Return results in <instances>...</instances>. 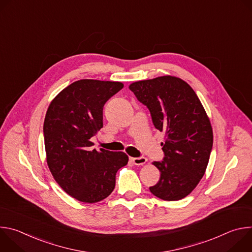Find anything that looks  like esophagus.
<instances>
[{
	"label": "esophagus",
	"instance_id": "obj_1",
	"mask_svg": "<svg viewBox=\"0 0 252 252\" xmlns=\"http://www.w3.org/2000/svg\"><path fill=\"white\" fill-rule=\"evenodd\" d=\"M130 160L135 164V165H141L143 163L147 162V158L145 157H139V158H130Z\"/></svg>",
	"mask_w": 252,
	"mask_h": 252
}]
</instances>
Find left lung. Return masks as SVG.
I'll return each mask as SVG.
<instances>
[{"instance_id":"left-lung-1","label":"left lung","mask_w":252,"mask_h":252,"mask_svg":"<svg viewBox=\"0 0 252 252\" xmlns=\"http://www.w3.org/2000/svg\"><path fill=\"white\" fill-rule=\"evenodd\" d=\"M129 90L148 107L156 128L165 132L164 157L154 161L160 177L150 190L163 200L182 199L198 185L212 150V128L203 106L190 86L175 77L135 82Z\"/></svg>"}]
</instances>
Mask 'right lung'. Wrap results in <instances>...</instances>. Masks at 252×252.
I'll return each mask as SVG.
<instances>
[{
    "mask_svg": "<svg viewBox=\"0 0 252 252\" xmlns=\"http://www.w3.org/2000/svg\"><path fill=\"white\" fill-rule=\"evenodd\" d=\"M123 88L119 82L80 80L63 89L47 111L49 168L59 186L80 201L94 203L109 196L118 170L127 164L125 153L91 150V138L102 127L104 103Z\"/></svg>",
    "mask_w": 252,
    "mask_h": 252,
    "instance_id": "obj_1",
    "label": "right lung"
}]
</instances>
